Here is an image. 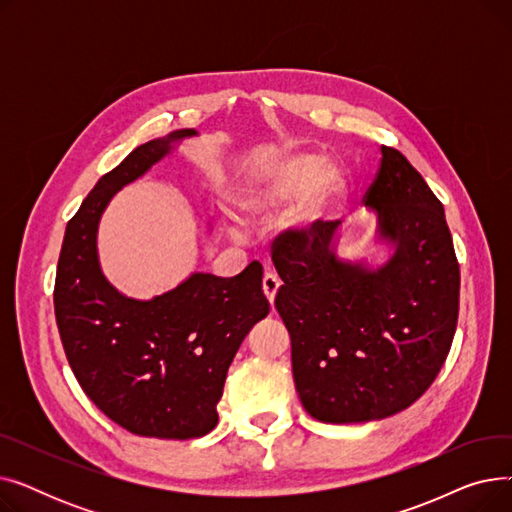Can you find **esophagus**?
Wrapping results in <instances>:
<instances>
[{"label":"esophagus","mask_w":512,"mask_h":512,"mask_svg":"<svg viewBox=\"0 0 512 512\" xmlns=\"http://www.w3.org/2000/svg\"><path fill=\"white\" fill-rule=\"evenodd\" d=\"M263 294H265V299L270 301V305H274V299H276V292H278V288H280V280H278V276L276 274H272V272H267L265 276H263Z\"/></svg>","instance_id":"34e87169"}]
</instances>
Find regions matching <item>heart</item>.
<instances>
[{
	"label": "heart",
	"instance_id": "heart-1",
	"mask_svg": "<svg viewBox=\"0 0 512 512\" xmlns=\"http://www.w3.org/2000/svg\"><path fill=\"white\" fill-rule=\"evenodd\" d=\"M319 169V157L292 155L257 176L236 182L230 195L236 220L242 224H253L272 218L274 213L305 193L292 215L290 226L299 234L311 232L326 218L340 191L336 172L322 170L319 173ZM307 187L310 188L309 192L306 191Z\"/></svg>",
	"mask_w": 512,
	"mask_h": 512
}]
</instances>
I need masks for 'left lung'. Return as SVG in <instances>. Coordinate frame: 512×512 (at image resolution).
Returning <instances> with one entry per match:
<instances>
[{"label": "left lung", "mask_w": 512, "mask_h": 512, "mask_svg": "<svg viewBox=\"0 0 512 512\" xmlns=\"http://www.w3.org/2000/svg\"><path fill=\"white\" fill-rule=\"evenodd\" d=\"M363 203L392 247L386 263L340 259V222H319L272 251L294 386L324 423L411 407L440 373L459 319L461 272L444 207L400 151L382 147Z\"/></svg>", "instance_id": "8db88e82"}]
</instances>
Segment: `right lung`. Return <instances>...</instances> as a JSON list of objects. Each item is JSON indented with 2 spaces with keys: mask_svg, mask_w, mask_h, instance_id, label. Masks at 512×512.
<instances>
[{
  "mask_svg": "<svg viewBox=\"0 0 512 512\" xmlns=\"http://www.w3.org/2000/svg\"><path fill=\"white\" fill-rule=\"evenodd\" d=\"M188 137L197 130L153 139L99 178L66 226L53 290L60 338L80 388L101 413L145 438L209 434L238 346L270 313L257 261L234 278L195 272L149 301L124 297L101 272L97 228L107 203Z\"/></svg>",
  "mask_w": 512,
  "mask_h": 512,
  "instance_id": "obj_1",
  "label": "right lung"
}]
</instances>
